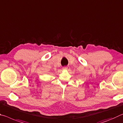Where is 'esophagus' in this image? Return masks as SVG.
<instances>
[{
    "label": "esophagus",
    "instance_id": "1",
    "mask_svg": "<svg viewBox=\"0 0 123 123\" xmlns=\"http://www.w3.org/2000/svg\"><path fill=\"white\" fill-rule=\"evenodd\" d=\"M63 70H68L69 69V67L68 66H64V67L63 68Z\"/></svg>",
    "mask_w": 123,
    "mask_h": 123
}]
</instances>
